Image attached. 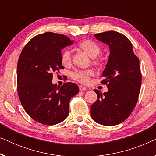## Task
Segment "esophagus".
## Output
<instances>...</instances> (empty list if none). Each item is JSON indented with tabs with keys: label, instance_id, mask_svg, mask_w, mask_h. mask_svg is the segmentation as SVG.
Returning a JSON list of instances; mask_svg holds the SVG:
<instances>
[{
	"label": "esophagus",
	"instance_id": "34e87169",
	"mask_svg": "<svg viewBox=\"0 0 156 156\" xmlns=\"http://www.w3.org/2000/svg\"><path fill=\"white\" fill-rule=\"evenodd\" d=\"M79 88H80V90L81 91H84L87 89V88L84 86H82V85H80V86H79Z\"/></svg>",
	"mask_w": 156,
	"mask_h": 156
}]
</instances>
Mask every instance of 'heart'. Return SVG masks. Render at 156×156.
I'll list each match as a JSON object with an SVG mask.
<instances>
[{
    "label": "heart",
    "mask_w": 156,
    "mask_h": 156,
    "mask_svg": "<svg viewBox=\"0 0 156 156\" xmlns=\"http://www.w3.org/2000/svg\"><path fill=\"white\" fill-rule=\"evenodd\" d=\"M80 50L84 52L87 55L93 58V64L101 66L103 64V59L98 56L101 53V47L97 42L90 39L83 40L77 44ZM61 62L64 66H69L71 64L72 55L69 50H63L61 53ZM94 74L92 69L76 70L72 73V77L76 82L82 84H88L90 82V77Z\"/></svg>",
    "instance_id": "b5f03b06"
}]
</instances>
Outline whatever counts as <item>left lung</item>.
<instances>
[{
    "mask_svg": "<svg viewBox=\"0 0 156 156\" xmlns=\"http://www.w3.org/2000/svg\"><path fill=\"white\" fill-rule=\"evenodd\" d=\"M94 36L109 46L110 55L101 82L108 91L102 94L94 89L97 99L91 106V116L99 124L111 126L125 121L137 104L142 79L139 59L123 34L108 31Z\"/></svg>",
    "mask_w": 156,
    "mask_h": 156,
    "instance_id": "left-lung-1",
    "label": "left lung"
}]
</instances>
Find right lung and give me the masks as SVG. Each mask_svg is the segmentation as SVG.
Wrapping results in <instances>:
<instances>
[{
	"instance_id": "right-lung-1",
	"label": "right lung",
	"mask_w": 156,
	"mask_h": 156,
	"mask_svg": "<svg viewBox=\"0 0 156 156\" xmlns=\"http://www.w3.org/2000/svg\"><path fill=\"white\" fill-rule=\"evenodd\" d=\"M73 44L67 36L44 33L35 36L23 49L18 62L17 89L23 108L32 119L44 125H55L69 115L70 99L79 92L74 83L57 87L53 72L64 69L61 50Z\"/></svg>"
}]
</instances>
